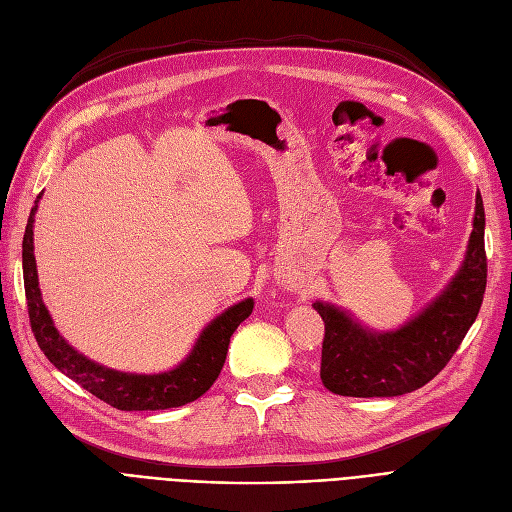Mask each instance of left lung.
<instances>
[{"label": "left lung", "mask_w": 512, "mask_h": 512, "mask_svg": "<svg viewBox=\"0 0 512 512\" xmlns=\"http://www.w3.org/2000/svg\"><path fill=\"white\" fill-rule=\"evenodd\" d=\"M485 285V208L476 193L464 263L438 298L400 329L372 332L334 304H312L325 323L323 385L351 398H393L430 383L466 338L481 310Z\"/></svg>", "instance_id": "obj_1"}]
</instances>
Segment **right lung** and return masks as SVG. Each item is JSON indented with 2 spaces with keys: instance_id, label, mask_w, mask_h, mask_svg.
Listing matches in <instances>:
<instances>
[{
  "instance_id": "right-lung-1",
  "label": "right lung",
  "mask_w": 512,
  "mask_h": 512,
  "mask_svg": "<svg viewBox=\"0 0 512 512\" xmlns=\"http://www.w3.org/2000/svg\"><path fill=\"white\" fill-rule=\"evenodd\" d=\"M38 200L29 212L23 236V280L31 332L48 361L95 398L119 410H166L185 406L204 395L223 370L229 338L253 312V298L229 306L217 319H212L197 338L191 353L174 370L161 374H129L95 364L63 340L42 302L34 257V217Z\"/></svg>"
}]
</instances>
